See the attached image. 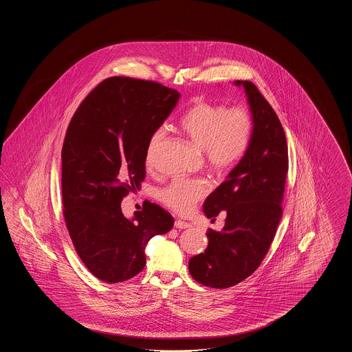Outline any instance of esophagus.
<instances>
[{
    "mask_svg": "<svg viewBox=\"0 0 352 352\" xmlns=\"http://www.w3.org/2000/svg\"><path fill=\"white\" fill-rule=\"evenodd\" d=\"M175 227H177V228H179V230L191 228V223H187V221H184V220L178 219V220H175Z\"/></svg>",
    "mask_w": 352,
    "mask_h": 352,
    "instance_id": "obj_1",
    "label": "esophagus"
}]
</instances>
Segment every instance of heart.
<instances>
[{
	"instance_id": "heart-1",
	"label": "heart",
	"mask_w": 352,
	"mask_h": 352,
	"mask_svg": "<svg viewBox=\"0 0 352 352\" xmlns=\"http://www.w3.org/2000/svg\"><path fill=\"white\" fill-rule=\"evenodd\" d=\"M181 131L204 154L206 164L218 173H226L236 166L244 157L251 141V113L244 107L227 109L220 104L198 102L191 107L179 121ZM164 138V131L151 134L146 146L145 162L153 164L154 151ZM210 190L201 178L174 179L160 190L158 198L178 214H187L192 206Z\"/></svg>"
}]
</instances>
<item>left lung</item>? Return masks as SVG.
Segmentation results:
<instances>
[{"label":"left lung","instance_id":"1","mask_svg":"<svg viewBox=\"0 0 352 352\" xmlns=\"http://www.w3.org/2000/svg\"><path fill=\"white\" fill-rule=\"evenodd\" d=\"M243 87L251 111L250 146L226 181L203 203L211 221L226 215L221 231L208 228V245L190 258L188 270L199 284L224 289L244 281L264 260L283 217L287 145L276 112L248 80Z\"/></svg>","mask_w":352,"mask_h":352}]
</instances>
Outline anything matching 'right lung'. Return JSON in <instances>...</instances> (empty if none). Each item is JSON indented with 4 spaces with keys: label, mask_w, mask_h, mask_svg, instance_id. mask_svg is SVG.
<instances>
[{
    "label": "right lung",
    "mask_w": 352,
    "mask_h": 352,
    "mask_svg": "<svg viewBox=\"0 0 352 352\" xmlns=\"http://www.w3.org/2000/svg\"><path fill=\"white\" fill-rule=\"evenodd\" d=\"M179 98L162 84L113 76L84 99L68 125L62 149L63 214L84 265L104 283L138 274L146 264L148 241L174 226L168 211L151 201L125 218L121 201L141 187L149 138Z\"/></svg>",
    "instance_id": "add662e5"
}]
</instances>
